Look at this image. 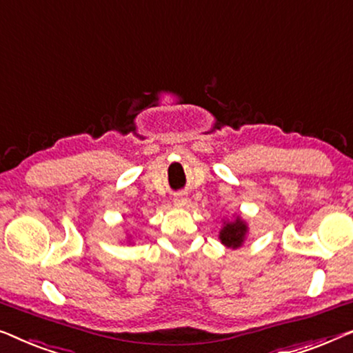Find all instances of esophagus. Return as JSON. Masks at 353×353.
Masks as SVG:
<instances>
[{
	"instance_id": "34e87169",
	"label": "esophagus",
	"mask_w": 353,
	"mask_h": 353,
	"mask_svg": "<svg viewBox=\"0 0 353 353\" xmlns=\"http://www.w3.org/2000/svg\"><path fill=\"white\" fill-rule=\"evenodd\" d=\"M187 203H188V198H187L185 195H183V193H179V195L174 196V205H176L177 208L187 206Z\"/></svg>"
}]
</instances>
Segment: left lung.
<instances>
[{
  "mask_svg": "<svg viewBox=\"0 0 353 353\" xmlns=\"http://www.w3.org/2000/svg\"><path fill=\"white\" fill-rule=\"evenodd\" d=\"M248 233H250L248 222L240 214H233V219H222L219 240L230 250H238L245 245Z\"/></svg>",
  "mask_w": 353,
  "mask_h": 353,
  "instance_id": "obj_1",
  "label": "left lung"
}]
</instances>
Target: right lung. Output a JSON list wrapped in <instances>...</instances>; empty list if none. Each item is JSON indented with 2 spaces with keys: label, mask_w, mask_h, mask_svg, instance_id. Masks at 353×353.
<instances>
[{
  "label": "right lung",
  "mask_w": 353,
  "mask_h": 353,
  "mask_svg": "<svg viewBox=\"0 0 353 353\" xmlns=\"http://www.w3.org/2000/svg\"><path fill=\"white\" fill-rule=\"evenodd\" d=\"M126 241L129 243V245H134V240H132V236H131V235H128V233H126Z\"/></svg>",
  "instance_id": "1"
}]
</instances>
